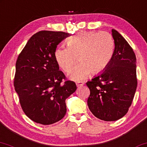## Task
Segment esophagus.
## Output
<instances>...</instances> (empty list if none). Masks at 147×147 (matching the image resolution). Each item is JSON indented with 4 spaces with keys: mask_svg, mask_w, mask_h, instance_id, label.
<instances>
[{
    "mask_svg": "<svg viewBox=\"0 0 147 147\" xmlns=\"http://www.w3.org/2000/svg\"><path fill=\"white\" fill-rule=\"evenodd\" d=\"M76 85H77V87H81V86H83V85H84V83H83V82H81V81H79V82H77L76 83Z\"/></svg>",
    "mask_w": 147,
    "mask_h": 147,
    "instance_id": "esophagus-1",
    "label": "esophagus"
}]
</instances>
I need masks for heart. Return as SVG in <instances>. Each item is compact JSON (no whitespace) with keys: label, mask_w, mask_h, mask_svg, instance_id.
I'll return each instance as SVG.
<instances>
[{"label":"heart","mask_w":147,"mask_h":147,"mask_svg":"<svg viewBox=\"0 0 147 147\" xmlns=\"http://www.w3.org/2000/svg\"><path fill=\"white\" fill-rule=\"evenodd\" d=\"M67 46L55 50V59L64 72H68L78 56L80 64L68 74V77L75 81L86 79L91 72H102L110 63L114 51L113 37L107 32L81 31L68 38Z\"/></svg>","instance_id":"obj_1"}]
</instances>
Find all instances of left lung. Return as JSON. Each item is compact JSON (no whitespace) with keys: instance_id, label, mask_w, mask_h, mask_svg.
Masks as SVG:
<instances>
[{"instance_id":"left-lung-1","label":"left lung","mask_w":147,"mask_h":147,"mask_svg":"<svg viewBox=\"0 0 147 147\" xmlns=\"http://www.w3.org/2000/svg\"><path fill=\"white\" fill-rule=\"evenodd\" d=\"M115 50L109 64L100 75L87 81L90 90L87 105L100 119L122 118L131 105L137 87L136 58L132 48L116 30L112 29Z\"/></svg>"}]
</instances>
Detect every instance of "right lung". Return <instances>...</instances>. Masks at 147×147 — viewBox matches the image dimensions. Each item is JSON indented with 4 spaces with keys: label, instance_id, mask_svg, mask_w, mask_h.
<instances>
[{
    "label": "right lung",
    "instance_id": "right-lung-1",
    "mask_svg": "<svg viewBox=\"0 0 147 147\" xmlns=\"http://www.w3.org/2000/svg\"><path fill=\"white\" fill-rule=\"evenodd\" d=\"M64 32L42 30L27 42L16 64L15 90L23 111L33 121L50 125L66 113L65 100L77 90L75 82L66 81L55 59L57 45L69 36Z\"/></svg>",
    "mask_w": 147,
    "mask_h": 147
}]
</instances>
